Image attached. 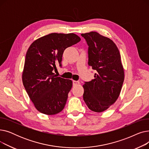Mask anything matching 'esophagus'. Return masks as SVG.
<instances>
[{
    "mask_svg": "<svg viewBox=\"0 0 149 149\" xmlns=\"http://www.w3.org/2000/svg\"><path fill=\"white\" fill-rule=\"evenodd\" d=\"M79 84H80V82L79 81H75V80L73 81V85L74 86H77V85H79Z\"/></svg>",
    "mask_w": 149,
    "mask_h": 149,
    "instance_id": "esophagus-1",
    "label": "esophagus"
}]
</instances>
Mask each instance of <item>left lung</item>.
<instances>
[{
  "instance_id": "8db88e82",
  "label": "left lung",
  "mask_w": 149,
  "mask_h": 149,
  "mask_svg": "<svg viewBox=\"0 0 149 149\" xmlns=\"http://www.w3.org/2000/svg\"><path fill=\"white\" fill-rule=\"evenodd\" d=\"M89 46L88 65L96 70L95 79L83 85V99L88 108L103 112L120 96L124 71L120 51L111 38L95 31L81 34Z\"/></svg>"
}]
</instances>
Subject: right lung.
<instances>
[{"label":"right lung","mask_w":149,"mask_h":149,"mask_svg":"<svg viewBox=\"0 0 149 149\" xmlns=\"http://www.w3.org/2000/svg\"><path fill=\"white\" fill-rule=\"evenodd\" d=\"M74 33H51L37 38L27 51L22 72V82L37 110L48 115L64 109L72 81L53 73L61 66L65 49L80 42Z\"/></svg>","instance_id":"right-lung-1"}]
</instances>
